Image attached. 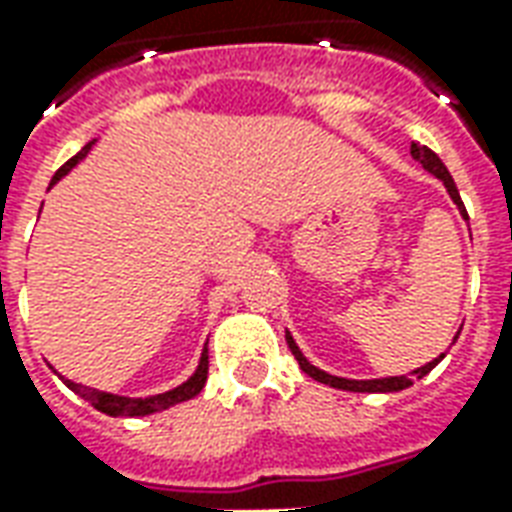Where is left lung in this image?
Masks as SVG:
<instances>
[{
	"instance_id": "8db88e82",
	"label": "left lung",
	"mask_w": 512,
	"mask_h": 512,
	"mask_svg": "<svg viewBox=\"0 0 512 512\" xmlns=\"http://www.w3.org/2000/svg\"><path fill=\"white\" fill-rule=\"evenodd\" d=\"M411 156H414V161H419L422 164V169H428L430 175H436V178L444 183V189H447V194H450V200L458 205V211H461L463 219H469V213H466V208H463V200L461 194H458V186H455V180H452V175L447 172V167L441 164V158L430 150V147L419 145V142H414L411 145ZM461 334V332H458ZM458 334H455V340H458ZM285 340H288V348L293 351V356H296V362H299V367L307 373L310 378H315V381H321V384H329L334 386V389H345V392H400V389H408V386L414 384L417 378L428 376L433 367L439 365L441 359H444V354L439 356V359H433V362H428V365L417 367V370H411L408 376H386V378H365V381H356V378H340V376H332V373H326V370H321V367H315L307 359V356L301 354L299 345H296V340H293V334H285ZM452 340V343H455Z\"/></svg>"
}]
</instances>
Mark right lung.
<instances>
[{"label": "right lung", "instance_id": "add662e5", "mask_svg": "<svg viewBox=\"0 0 512 512\" xmlns=\"http://www.w3.org/2000/svg\"><path fill=\"white\" fill-rule=\"evenodd\" d=\"M98 142V139H93V142H87V145L76 153V156L71 158V161H65L60 169H57V175L51 178L49 189H54L57 183H60L68 172H71L79 161H82L90 150H93V145ZM54 370V367H51ZM57 373V370H54ZM60 376V373H57ZM62 381H65V386L68 389H73L76 395L84 397L87 403H93L98 411H104V414H109V417H147V414H156V411H164V408L169 406H178V403H183V400H191V397H197L202 392V386H205V381H208V345L202 348L200 354V362H197V370L191 373L186 381L180 386H175V389H169V392H161V395H147V397H126V395H115V392H104V389H93V386H84V384H76V381H71V378L60 376Z\"/></svg>", "mask_w": 512, "mask_h": 512}]
</instances>
